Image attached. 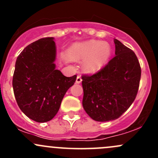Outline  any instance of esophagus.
Returning a JSON list of instances; mask_svg holds the SVG:
<instances>
[{
  "instance_id": "34e87169",
  "label": "esophagus",
  "mask_w": 158,
  "mask_h": 158,
  "mask_svg": "<svg viewBox=\"0 0 158 158\" xmlns=\"http://www.w3.org/2000/svg\"><path fill=\"white\" fill-rule=\"evenodd\" d=\"M82 78H81V76H77V78H76V82L77 84H79V83H81V82H82Z\"/></svg>"
}]
</instances>
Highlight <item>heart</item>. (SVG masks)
I'll return each instance as SVG.
<instances>
[{
    "instance_id": "1",
    "label": "heart",
    "mask_w": 158,
    "mask_h": 158,
    "mask_svg": "<svg viewBox=\"0 0 158 158\" xmlns=\"http://www.w3.org/2000/svg\"><path fill=\"white\" fill-rule=\"evenodd\" d=\"M111 52V47L108 43L91 40L72 44L68 49L66 56L73 61L84 60V71L95 73L106 66Z\"/></svg>"
}]
</instances>
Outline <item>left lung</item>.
<instances>
[{"instance_id": "left-lung-1", "label": "left lung", "mask_w": 158, "mask_h": 158, "mask_svg": "<svg viewBox=\"0 0 158 158\" xmlns=\"http://www.w3.org/2000/svg\"><path fill=\"white\" fill-rule=\"evenodd\" d=\"M115 56L100 71L83 75L82 106L97 122L118 118L136 98L141 70L135 52L114 39Z\"/></svg>"}]
</instances>
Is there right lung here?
I'll return each instance as SVG.
<instances>
[{
    "instance_id": "add662e5",
    "label": "right lung",
    "mask_w": 158,
    "mask_h": 158,
    "mask_svg": "<svg viewBox=\"0 0 158 158\" xmlns=\"http://www.w3.org/2000/svg\"><path fill=\"white\" fill-rule=\"evenodd\" d=\"M53 37L32 43L16 61L13 89L20 110L36 122L53 118L65 94L76 82V75L66 77L54 63L56 48Z\"/></svg>"
}]
</instances>
